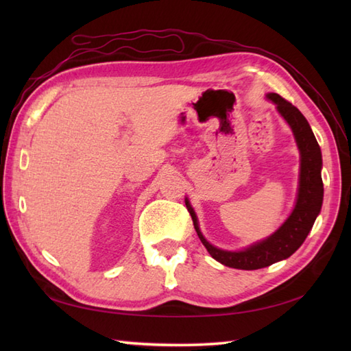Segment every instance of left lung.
<instances>
[{"mask_svg": "<svg viewBox=\"0 0 351 351\" xmlns=\"http://www.w3.org/2000/svg\"><path fill=\"white\" fill-rule=\"evenodd\" d=\"M267 98L278 106V111L291 126L302 155L299 196H297L294 211L291 213L288 220L267 240L253 244L241 252H226L214 247L213 244L205 240L202 232L199 230L196 214L189 200H185V205H187V210L193 219V225H195L200 241L210 252V255L223 265L240 268V270H258V268L268 267L293 255L306 240L323 204L324 190L322 181V151H319L317 138L308 121L299 108L283 99L280 95L268 93Z\"/></svg>", "mask_w": 351, "mask_h": 351, "instance_id": "obj_1", "label": "left lung"}]
</instances>
